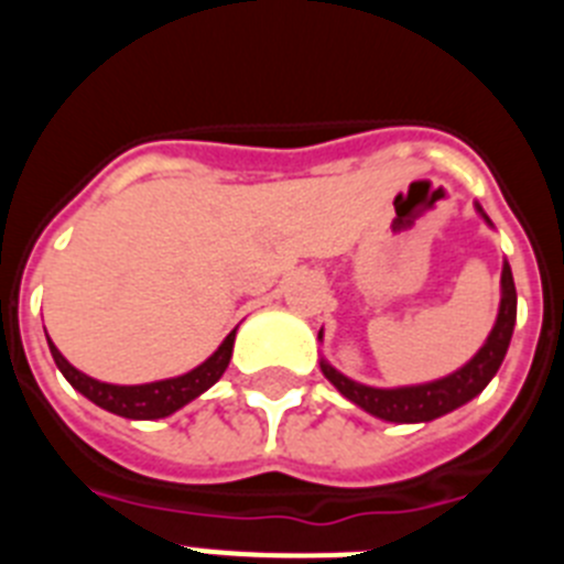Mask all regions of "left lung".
I'll return each instance as SVG.
<instances>
[{
  "label": "left lung",
  "mask_w": 564,
  "mask_h": 564,
  "mask_svg": "<svg viewBox=\"0 0 564 564\" xmlns=\"http://www.w3.org/2000/svg\"><path fill=\"white\" fill-rule=\"evenodd\" d=\"M482 214V208L477 206ZM486 217V214H482ZM486 223H491L486 217ZM517 322V288L514 276L508 262L502 265V299H500V313H497L495 330L488 333L486 344L480 347L466 367H460L452 376L441 378L432 383H417V387H398V390H376V387H364V383L350 381L338 370H333L330 364L322 361V372L327 381L341 392L347 401L361 406L364 412L381 417V421L392 423H426L435 417L446 415V412L457 410L475 395L486 390V383L497 376L502 358H506L508 344H511V333H514ZM322 338V333H318Z\"/></svg>",
  "instance_id": "obj_1"
}]
</instances>
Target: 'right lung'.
<instances>
[{"instance_id": "add662e5", "label": "right lung", "mask_w": 564, "mask_h": 564, "mask_svg": "<svg viewBox=\"0 0 564 564\" xmlns=\"http://www.w3.org/2000/svg\"><path fill=\"white\" fill-rule=\"evenodd\" d=\"M234 336L237 330H231L226 336V341L217 347L214 356H208L200 367H194L192 372L177 378H166V381H152V383H138V387H118V383H104L96 378L78 372L62 352L56 350V344L50 341V352H53V361L62 370V376L67 378L84 398L101 406V410L112 412V415L132 417V421H158V417H166L172 412H177L181 406H186L188 401H194L197 395L214 387L220 381V376L226 372L228 361H231L234 350Z\"/></svg>"}]
</instances>
